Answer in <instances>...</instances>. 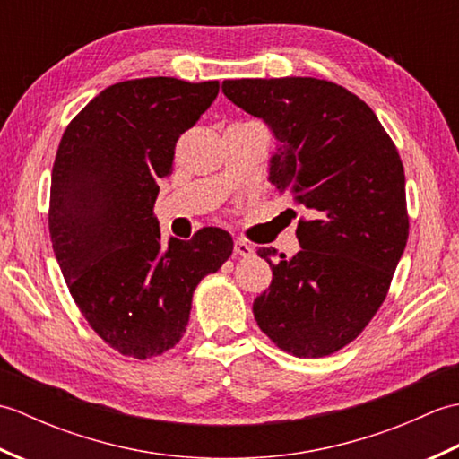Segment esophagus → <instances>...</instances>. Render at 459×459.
<instances>
[{"label":"esophagus","mask_w":459,"mask_h":459,"mask_svg":"<svg viewBox=\"0 0 459 459\" xmlns=\"http://www.w3.org/2000/svg\"><path fill=\"white\" fill-rule=\"evenodd\" d=\"M252 252H255V248H252L247 240H242V238L235 240V255L248 258V256H252Z\"/></svg>","instance_id":"1"}]
</instances>
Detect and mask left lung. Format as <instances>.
<instances>
[{"instance_id": "obj_1", "label": "left lung", "mask_w": 459, "mask_h": 459, "mask_svg": "<svg viewBox=\"0 0 459 459\" xmlns=\"http://www.w3.org/2000/svg\"><path fill=\"white\" fill-rule=\"evenodd\" d=\"M238 108L278 142L270 181L309 211L291 258L258 248L272 284L255 299L258 327L296 357L351 343L383 306L408 240L404 168L375 112L343 86L311 76L224 81Z\"/></svg>"}]
</instances>
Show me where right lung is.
Here are the masks:
<instances>
[{
  "instance_id": "add662e5",
  "label": "right lung",
  "mask_w": 459,
  "mask_h": 459,
  "mask_svg": "<svg viewBox=\"0 0 459 459\" xmlns=\"http://www.w3.org/2000/svg\"><path fill=\"white\" fill-rule=\"evenodd\" d=\"M219 94V81L150 76L112 84L66 126L51 175L48 232L68 291L118 353L152 359L179 343L193 291L232 255L204 227L161 245L153 214L175 143Z\"/></svg>"
}]
</instances>
